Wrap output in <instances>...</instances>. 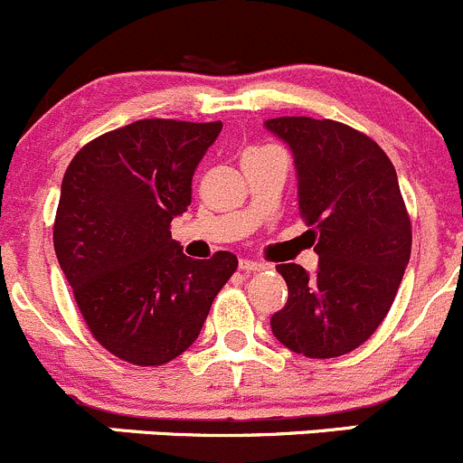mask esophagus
<instances>
[{
    "label": "esophagus",
    "instance_id": "1",
    "mask_svg": "<svg viewBox=\"0 0 463 463\" xmlns=\"http://www.w3.org/2000/svg\"><path fill=\"white\" fill-rule=\"evenodd\" d=\"M260 269H263V265L256 263V260H241L242 274H254V272H260Z\"/></svg>",
    "mask_w": 463,
    "mask_h": 463
}]
</instances>
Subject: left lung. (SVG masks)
Listing matches in <instances>:
<instances>
[{"mask_svg":"<svg viewBox=\"0 0 463 463\" xmlns=\"http://www.w3.org/2000/svg\"><path fill=\"white\" fill-rule=\"evenodd\" d=\"M265 128L290 146L299 212L319 256L315 274L277 265L288 301L269 326L295 354L337 358L381 326L410 263L396 168L376 141L331 118L279 117Z\"/></svg>","mask_w":463,"mask_h":463,"instance_id":"left-lung-1","label":"left lung"}]
</instances>
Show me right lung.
Wrapping results in <instances>:
<instances>
[{
	"label": "right lung",
	"instance_id": "right-lung-1",
	"mask_svg": "<svg viewBox=\"0 0 463 463\" xmlns=\"http://www.w3.org/2000/svg\"><path fill=\"white\" fill-rule=\"evenodd\" d=\"M222 123L141 118L82 146L62 177L53 247L87 328L139 367L184 354L236 272L232 251L195 260L171 238Z\"/></svg>",
	"mask_w": 463,
	"mask_h": 463
}]
</instances>
